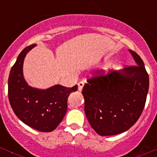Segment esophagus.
I'll use <instances>...</instances> for the list:
<instances>
[{"label": "esophagus", "instance_id": "1", "mask_svg": "<svg viewBox=\"0 0 157 157\" xmlns=\"http://www.w3.org/2000/svg\"><path fill=\"white\" fill-rule=\"evenodd\" d=\"M83 86H84V82L83 81L79 82L78 83V90L79 91H82Z\"/></svg>", "mask_w": 157, "mask_h": 157}]
</instances>
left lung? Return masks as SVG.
Returning <instances> with one entry per match:
<instances>
[{"instance_id": "8db88e82", "label": "left lung", "mask_w": 157, "mask_h": 157, "mask_svg": "<svg viewBox=\"0 0 157 157\" xmlns=\"http://www.w3.org/2000/svg\"><path fill=\"white\" fill-rule=\"evenodd\" d=\"M129 52L135 65L108 74L98 71L95 77L88 79L83 88L85 114L91 127L101 136L128 131L144 108L149 75L141 58L134 51Z\"/></svg>"}]
</instances>
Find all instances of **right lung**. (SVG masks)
<instances>
[{
	"label": "right lung",
	"mask_w": 157,
	"mask_h": 157,
	"mask_svg": "<svg viewBox=\"0 0 157 157\" xmlns=\"http://www.w3.org/2000/svg\"><path fill=\"white\" fill-rule=\"evenodd\" d=\"M35 46L33 44L23 49L10 70L9 102L14 113L24 124L39 131L51 132L64 118L67 98L70 93L77 91V85L71 88L55 85L46 90L29 86L23 77V61L26 54Z\"/></svg>",
	"instance_id": "obj_1"
}]
</instances>
